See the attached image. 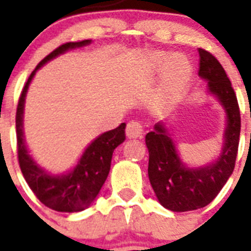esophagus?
Instances as JSON below:
<instances>
[{
    "mask_svg": "<svg viewBox=\"0 0 251 251\" xmlns=\"http://www.w3.org/2000/svg\"><path fill=\"white\" fill-rule=\"evenodd\" d=\"M142 134H143V126L141 125V122L138 121H130L126 126V135L130 139H133V138H139L142 137Z\"/></svg>",
    "mask_w": 251,
    "mask_h": 251,
    "instance_id": "34e87169",
    "label": "esophagus"
}]
</instances>
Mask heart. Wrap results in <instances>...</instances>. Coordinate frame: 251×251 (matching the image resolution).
Here are the masks:
<instances>
[{"label":"heart","mask_w":251,"mask_h":251,"mask_svg":"<svg viewBox=\"0 0 251 251\" xmlns=\"http://www.w3.org/2000/svg\"><path fill=\"white\" fill-rule=\"evenodd\" d=\"M168 64V69L159 87V96L164 101H172L178 96L190 78L191 66L182 54L172 56L169 53H157L153 57V68L161 70Z\"/></svg>","instance_id":"1"}]
</instances>
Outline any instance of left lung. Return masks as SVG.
<instances>
[{
	"label": "left lung",
	"instance_id": "1",
	"mask_svg": "<svg viewBox=\"0 0 251 251\" xmlns=\"http://www.w3.org/2000/svg\"><path fill=\"white\" fill-rule=\"evenodd\" d=\"M199 52V76L206 80V94L214 96L226 113L220 152L214 160L190 167L179 156L164 121L157 122L146 135L149 149V178L157 201L173 212L206 207L226 185L234 169L241 117L229 78L216 58L204 49Z\"/></svg>",
	"mask_w": 251,
	"mask_h": 251
}]
</instances>
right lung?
Here are the masks:
<instances>
[{
    "instance_id": "right-lung-1",
    "label": "right lung",
    "mask_w": 251,
    "mask_h": 251,
    "mask_svg": "<svg viewBox=\"0 0 251 251\" xmlns=\"http://www.w3.org/2000/svg\"><path fill=\"white\" fill-rule=\"evenodd\" d=\"M92 40L78 43H66L45 57L36 69L31 73L25 88L22 91L17 109V141L18 159L23 177L28 186L43 204L58 212H79L92 204L101 190L106 177L109 175L113 151L125 141L126 124L113 130L105 131L96 137L84 149L76 164L62 173H52L41 167L25 145L23 117H25V96L33 76L39 69L53 58L73 50L90 45Z\"/></svg>"
}]
</instances>
